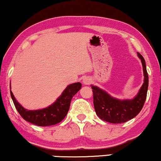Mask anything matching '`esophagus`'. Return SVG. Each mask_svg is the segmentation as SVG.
Returning <instances> with one entry per match:
<instances>
[{"mask_svg":"<svg viewBox=\"0 0 161 161\" xmlns=\"http://www.w3.org/2000/svg\"><path fill=\"white\" fill-rule=\"evenodd\" d=\"M91 79L89 77H84V78H83V84H85V85H89L90 84H91Z\"/></svg>","mask_w":161,"mask_h":161,"instance_id":"obj_1","label":"esophagus"}]
</instances>
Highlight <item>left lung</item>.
I'll return each mask as SVG.
<instances>
[{
	"label": "left lung",
	"instance_id": "obj_1",
	"mask_svg": "<svg viewBox=\"0 0 161 161\" xmlns=\"http://www.w3.org/2000/svg\"><path fill=\"white\" fill-rule=\"evenodd\" d=\"M137 55L141 59L144 81L137 95L133 99H117L98 86L92 85L95 110L101 119L114 124L124 123L134 118L141 111L147 96L148 76L143 57L140 53H137Z\"/></svg>",
	"mask_w": 161,
	"mask_h": 161
}]
</instances>
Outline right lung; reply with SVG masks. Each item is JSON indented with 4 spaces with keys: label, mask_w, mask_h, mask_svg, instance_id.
I'll list each match as a JSON object with an SVG mask.
<instances>
[{
    "label": "right lung",
    "mask_w": 161,
    "mask_h": 161,
    "mask_svg": "<svg viewBox=\"0 0 161 161\" xmlns=\"http://www.w3.org/2000/svg\"><path fill=\"white\" fill-rule=\"evenodd\" d=\"M80 82L69 85L56 102L46 108L29 110L24 108L17 102L10 90V95L15 108L24 119L38 126H50L58 124L64 119L69 110L73 96L80 90Z\"/></svg>",
    "instance_id": "add662e5"
}]
</instances>
